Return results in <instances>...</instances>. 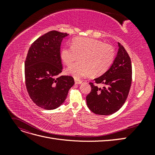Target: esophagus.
<instances>
[{
    "instance_id": "esophagus-1",
    "label": "esophagus",
    "mask_w": 155,
    "mask_h": 155,
    "mask_svg": "<svg viewBox=\"0 0 155 155\" xmlns=\"http://www.w3.org/2000/svg\"><path fill=\"white\" fill-rule=\"evenodd\" d=\"M81 83H82L81 80H79V79H75V84H76V85H78V84H80Z\"/></svg>"
}]
</instances>
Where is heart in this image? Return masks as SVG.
<instances>
[{
	"label": "heart",
	"mask_w": 155,
	"mask_h": 155,
	"mask_svg": "<svg viewBox=\"0 0 155 155\" xmlns=\"http://www.w3.org/2000/svg\"><path fill=\"white\" fill-rule=\"evenodd\" d=\"M114 50L109 44L91 38L76 37L71 46H64L61 51L64 63L70 66L80 57V62L72 64L67 73L75 79L91 76H99L106 72L114 59Z\"/></svg>",
	"instance_id": "heart-1"
}]
</instances>
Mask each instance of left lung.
<instances>
[{"mask_svg": "<svg viewBox=\"0 0 155 155\" xmlns=\"http://www.w3.org/2000/svg\"><path fill=\"white\" fill-rule=\"evenodd\" d=\"M118 51L110 68L100 77L89 83L91 91L86 97L87 104L94 113L110 115L118 111L127 98L132 81L130 58L124 46L118 43ZM97 84L104 87H98Z\"/></svg>", "mask_w": 155, "mask_h": 155, "instance_id": "8db88e82", "label": "left lung"}]
</instances>
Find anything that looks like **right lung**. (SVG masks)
Masks as SVG:
<instances>
[{
	"instance_id": "obj_1",
	"label": "right lung",
	"mask_w": 155,
	"mask_h": 155,
	"mask_svg": "<svg viewBox=\"0 0 155 155\" xmlns=\"http://www.w3.org/2000/svg\"><path fill=\"white\" fill-rule=\"evenodd\" d=\"M68 34L50 31L31 45L25 63L28 93L34 104L45 110H53L63 104L69 89L74 84L70 76L62 72L61 44Z\"/></svg>"
}]
</instances>
